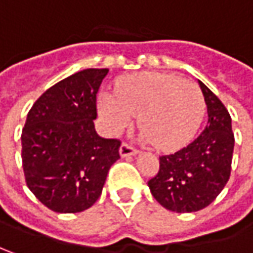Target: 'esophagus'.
<instances>
[{"label": "esophagus", "instance_id": "34e87169", "mask_svg": "<svg viewBox=\"0 0 253 253\" xmlns=\"http://www.w3.org/2000/svg\"><path fill=\"white\" fill-rule=\"evenodd\" d=\"M137 153V149H134L131 144H128V143H123L122 144V147H120V155L123 157H130V156H134Z\"/></svg>", "mask_w": 253, "mask_h": 253}]
</instances>
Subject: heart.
<instances>
[{
  "mask_svg": "<svg viewBox=\"0 0 253 253\" xmlns=\"http://www.w3.org/2000/svg\"><path fill=\"white\" fill-rule=\"evenodd\" d=\"M100 112L113 130H122L139 114L143 140L171 150L189 141L201 126L205 98L198 84L173 74L137 73L117 83L116 93L104 91Z\"/></svg>",
  "mask_w": 253,
  "mask_h": 253,
  "instance_id": "heart-1",
  "label": "heart"
}]
</instances>
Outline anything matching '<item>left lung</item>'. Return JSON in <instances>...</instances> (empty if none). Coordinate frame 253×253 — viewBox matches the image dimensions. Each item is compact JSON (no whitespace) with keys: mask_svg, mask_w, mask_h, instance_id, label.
Masks as SVG:
<instances>
[{"mask_svg":"<svg viewBox=\"0 0 253 253\" xmlns=\"http://www.w3.org/2000/svg\"><path fill=\"white\" fill-rule=\"evenodd\" d=\"M208 106V126L173 155L159 157V171L147 185L163 208L177 213L209 206L228 183L235 136L223 103L199 82Z\"/></svg>","mask_w":253,"mask_h":253,"instance_id":"8db88e82","label":"left lung"}]
</instances>
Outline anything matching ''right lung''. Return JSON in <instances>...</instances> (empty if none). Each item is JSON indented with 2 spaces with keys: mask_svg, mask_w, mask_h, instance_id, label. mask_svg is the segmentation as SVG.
<instances>
[{
  "mask_svg": "<svg viewBox=\"0 0 253 253\" xmlns=\"http://www.w3.org/2000/svg\"><path fill=\"white\" fill-rule=\"evenodd\" d=\"M107 68H87L50 87L33 104L21 134L28 189L57 213H77L100 198L120 159L119 139L94 128L97 93Z\"/></svg>",
  "mask_w": 253,
  "mask_h": 253,
  "instance_id": "add662e5",
  "label": "right lung"
}]
</instances>
